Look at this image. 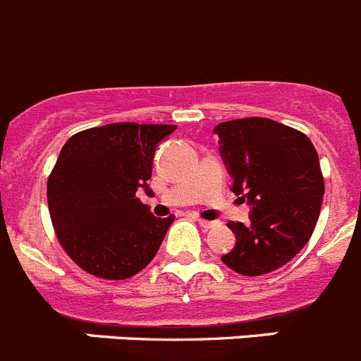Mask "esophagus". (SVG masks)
<instances>
[{
  "label": "esophagus",
  "instance_id": "esophagus-1",
  "mask_svg": "<svg viewBox=\"0 0 361 361\" xmlns=\"http://www.w3.org/2000/svg\"><path fill=\"white\" fill-rule=\"evenodd\" d=\"M198 224H200V227H204V229H213V227L216 226V221L202 220V218H198Z\"/></svg>",
  "mask_w": 361,
  "mask_h": 361
}]
</instances>
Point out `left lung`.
I'll return each instance as SVG.
<instances>
[{
    "label": "left lung",
    "mask_w": 361,
    "mask_h": 361,
    "mask_svg": "<svg viewBox=\"0 0 361 361\" xmlns=\"http://www.w3.org/2000/svg\"><path fill=\"white\" fill-rule=\"evenodd\" d=\"M231 190L250 207L249 224L229 221L236 245L221 261L241 276H263L288 263L317 226L324 197L319 154L308 135L269 118L214 127Z\"/></svg>",
    "instance_id": "8db88e82"
}]
</instances>
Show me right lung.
Returning a JSON list of instances; mask_svg holds the SVG:
<instances>
[{
  "label": "right lung",
  "instance_id": "right-lung-1",
  "mask_svg": "<svg viewBox=\"0 0 361 361\" xmlns=\"http://www.w3.org/2000/svg\"><path fill=\"white\" fill-rule=\"evenodd\" d=\"M175 128L111 123L66 141L48 177V207L61 245L82 270L120 281L154 259L175 216H154L135 193L152 191L155 148Z\"/></svg>",
  "mask_w": 361,
  "mask_h": 361
}]
</instances>
